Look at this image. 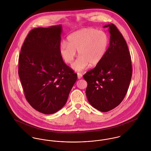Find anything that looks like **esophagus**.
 Instances as JSON below:
<instances>
[{
    "instance_id": "esophagus-1",
    "label": "esophagus",
    "mask_w": 151,
    "mask_h": 151,
    "mask_svg": "<svg viewBox=\"0 0 151 151\" xmlns=\"http://www.w3.org/2000/svg\"><path fill=\"white\" fill-rule=\"evenodd\" d=\"M77 77H78V79H81L83 77V75L81 73H77Z\"/></svg>"
}]
</instances>
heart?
I'll return each mask as SVG.
<instances>
[{
  "instance_id": "1",
  "label": "heart",
  "mask_w": 151,
  "mask_h": 151,
  "mask_svg": "<svg viewBox=\"0 0 151 151\" xmlns=\"http://www.w3.org/2000/svg\"><path fill=\"white\" fill-rule=\"evenodd\" d=\"M109 43L108 34L93 28H85L70 34L67 42L60 46V54L67 64H71L78 52V58L72 65L76 71H82L89 65H98L104 58Z\"/></svg>"
}]
</instances>
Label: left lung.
<instances>
[{"label": "left lung", "mask_w": 151, "mask_h": 151, "mask_svg": "<svg viewBox=\"0 0 151 151\" xmlns=\"http://www.w3.org/2000/svg\"><path fill=\"white\" fill-rule=\"evenodd\" d=\"M110 33V44L101 60L83 76L87 82L89 103L97 110L106 112L117 107L124 98L132 76L131 56L127 43L113 24L105 25Z\"/></svg>", "instance_id": "obj_1"}]
</instances>
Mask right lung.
Returning a JSON list of instances; mask_svg holds the SVG:
<instances>
[{
    "label": "right lung",
    "instance_id": "obj_1",
    "mask_svg": "<svg viewBox=\"0 0 151 151\" xmlns=\"http://www.w3.org/2000/svg\"><path fill=\"white\" fill-rule=\"evenodd\" d=\"M62 25L32 29L22 46L19 76L30 105L46 114L65 106L77 74L62 58Z\"/></svg>",
    "mask_w": 151,
    "mask_h": 151
}]
</instances>
